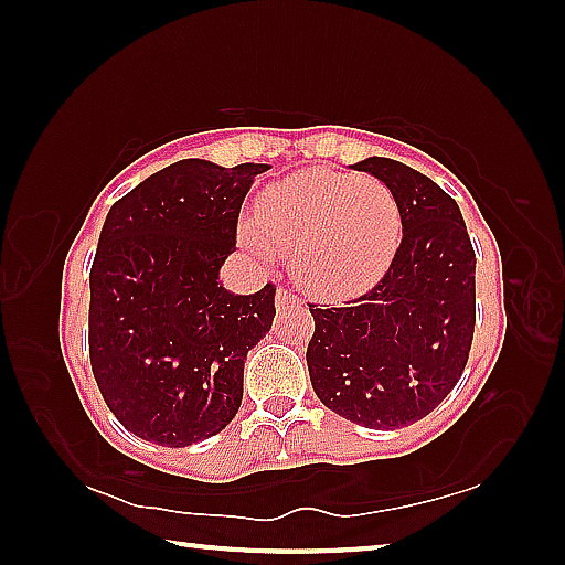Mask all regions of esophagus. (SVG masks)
<instances>
[{
	"label": "esophagus",
	"instance_id": "esophagus-1",
	"mask_svg": "<svg viewBox=\"0 0 565 565\" xmlns=\"http://www.w3.org/2000/svg\"><path fill=\"white\" fill-rule=\"evenodd\" d=\"M289 303H299V299H296L289 289H276V306L284 309V306H289Z\"/></svg>",
	"mask_w": 565,
	"mask_h": 565
}]
</instances>
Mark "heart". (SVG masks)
Segmentation results:
<instances>
[{
    "instance_id": "heart-1",
    "label": "heart",
    "mask_w": 565,
    "mask_h": 565,
    "mask_svg": "<svg viewBox=\"0 0 565 565\" xmlns=\"http://www.w3.org/2000/svg\"><path fill=\"white\" fill-rule=\"evenodd\" d=\"M238 242L262 264L291 254L296 279L321 299L376 284L394 262L404 216L384 181L317 169L264 191Z\"/></svg>"
}]
</instances>
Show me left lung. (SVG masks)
<instances>
[{"instance_id": "8db88e82", "label": "left lung", "mask_w": 565, "mask_h": 565, "mask_svg": "<svg viewBox=\"0 0 565 565\" xmlns=\"http://www.w3.org/2000/svg\"><path fill=\"white\" fill-rule=\"evenodd\" d=\"M394 191L404 236L366 294L313 306L311 386L351 424L394 431L441 404L461 379L476 327V254L461 209L420 171L369 157L353 164Z\"/></svg>"}]
</instances>
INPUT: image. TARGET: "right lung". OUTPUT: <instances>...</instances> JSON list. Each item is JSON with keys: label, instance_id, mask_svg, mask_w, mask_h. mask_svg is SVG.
<instances>
[{"label": "right lung", "instance_id": "add662e5", "mask_svg": "<svg viewBox=\"0 0 565 565\" xmlns=\"http://www.w3.org/2000/svg\"><path fill=\"white\" fill-rule=\"evenodd\" d=\"M266 169L181 159L109 209L89 274V359L109 411L145 441H204L242 406L246 353L271 329L276 289L232 294L218 269Z\"/></svg>", "mask_w": 565, "mask_h": 565}]
</instances>
